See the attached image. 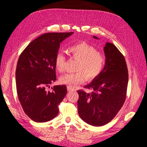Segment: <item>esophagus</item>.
<instances>
[{
  "instance_id": "esophagus-1",
  "label": "esophagus",
  "mask_w": 147,
  "mask_h": 147,
  "mask_svg": "<svg viewBox=\"0 0 147 147\" xmlns=\"http://www.w3.org/2000/svg\"><path fill=\"white\" fill-rule=\"evenodd\" d=\"M73 90H74L73 88H70V87H67V91H73Z\"/></svg>"
}]
</instances>
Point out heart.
<instances>
[{"mask_svg":"<svg viewBox=\"0 0 147 147\" xmlns=\"http://www.w3.org/2000/svg\"><path fill=\"white\" fill-rule=\"evenodd\" d=\"M71 56L78 60L74 73H67L59 78L62 84L70 88H75L83 84L87 78L92 81L98 77L105 67L106 58L103 54L98 51L94 46L86 42L72 45L68 48ZM65 57L59 52L54 58V67L59 73L64 71Z\"/></svg>","mask_w":147,"mask_h":147,"instance_id":"obj_1","label":"heart"}]
</instances>
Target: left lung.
<instances>
[{
	"mask_svg": "<svg viewBox=\"0 0 147 147\" xmlns=\"http://www.w3.org/2000/svg\"><path fill=\"white\" fill-rule=\"evenodd\" d=\"M104 51L106 64L102 72L85 86L93 91H77L80 117L94 126L105 125L115 117L123 106L127 91L128 73L124 56L110 43H106Z\"/></svg>",
	"mask_w": 147,
	"mask_h": 147,
	"instance_id": "1",
	"label": "left lung"
}]
</instances>
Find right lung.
I'll return each instance as SVG.
<instances>
[{
  "label": "right lung",
  "mask_w": 147,
  "mask_h": 147,
  "mask_svg": "<svg viewBox=\"0 0 147 147\" xmlns=\"http://www.w3.org/2000/svg\"><path fill=\"white\" fill-rule=\"evenodd\" d=\"M73 32L47 33L34 39L20 55L16 71L19 100L27 115L37 123L54 119L67 94L65 85L47 88L56 81L54 58L60 43Z\"/></svg>",
  "instance_id": "right-lung-1"
}]
</instances>
